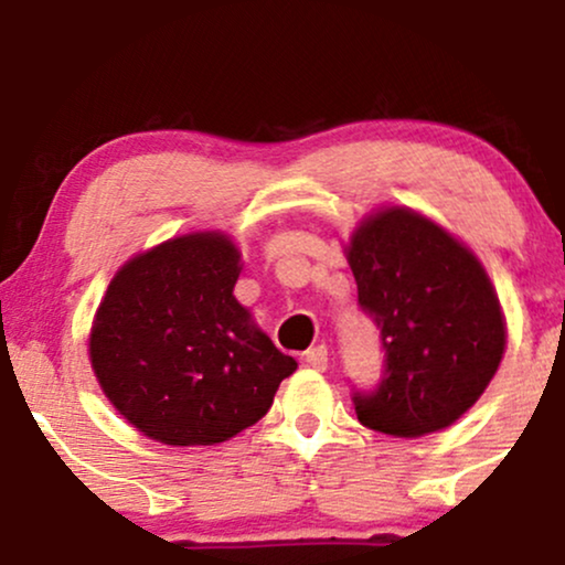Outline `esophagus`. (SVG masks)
Listing matches in <instances>:
<instances>
[{
  "instance_id": "34e87169",
  "label": "esophagus",
  "mask_w": 565,
  "mask_h": 565,
  "mask_svg": "<svg viewBox=\"0 0 565 565\" xmlns=\"http://www.w3.org/2000/svg\"><path fill=\"white\" fill-rule=\"evenodd\" d=\"M302 361L308 366H313V369H327V361H329V350H327V345H313V348H308L305 350V355H302Z\"/></svg>"
}]
</instances>
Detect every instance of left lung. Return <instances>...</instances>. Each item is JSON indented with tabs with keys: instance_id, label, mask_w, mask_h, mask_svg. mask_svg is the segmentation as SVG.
<instances>
[{
	"instance_id": "obj_1",
	"label": "left lung",
	"mask_w": 565,
	"mask_h": 565,
	"mask_svg": "<svg viewBox=\"0 0 565 565\" xmlns=\"http://www.w3.org/2000/svg\"><path fill=\"white\" fill-rule=\"evenodd\" d=\"M359 308L382 342L377 385L353 387L359 423L417 438L476 404L504 353V321L472 252L412 210L377 212L353 233Z\"/></svg>"
}]
</instances>
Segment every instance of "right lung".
Instances as JSON below:
<instances>
[{"mask_svg":"<svg viewBox=\"0 0 565 565\" xmlns=\"http://www.w3.org/2000/svg\"><path fill=\"white\" fill-rule=\"evenodd\" d=\"M238 249L193 233L132 257L97 308L89 359L103 393L148 438L223 444L265 417L297 369L233 297Z\"/></svg>","mask_w":565,"mask_h":565,"instance_id":"obj_1","label":"right lung"}]
</instances>
